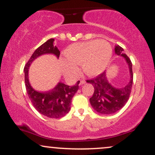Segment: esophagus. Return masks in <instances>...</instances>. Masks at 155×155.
<instances>
[{
    "label": "esophagus",
    "instance_id": "esophagus-1",
    "mask_svg": "<svg viewBox=\"0 0 155 155\" xmlns=\"http://www.w3.org/2000/svg\"><path fill=\"white\" fill-rule=\"evenodd\" d=\"M85 83H86V81H85L84 80H81V81H80L79 85H83V84H84Z\"/></svg>",
    "mask_w": 155,
    "mask_h": 155
}]
</instances>
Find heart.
Segmentation results:
<instances>
[{
	"mask_svg": "<svg viewBox=\"0 0 155 155\" xmlns=\"http://www.w3.org/2000/svg\"><path fill=\"white\" fill-rule=\"evenodd\" d=\"M64 72L74 74L77 71L76 65L81 64L83 72L89 76H96L108 66L112 55L111 45L105 40L90 41L71 45L64 53Z\"/></svg>",
	"mask_w": 155,
	"mask_h": 155,
	"instance_id": "b5f03b06",
	"label": "heart"
}]
</instances>
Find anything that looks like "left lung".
<instances>
[{
  "instance_id": "1",
  "label": "left lung",
  "mask_w": 155,
  "mask_h": 155,
  "mask_svg": "<svg viewBox=\"0 0 155 155\" xmlns=\"http://www.w3.org/2000/svg\"><path fill=\"white\" fill-rule=\"evenodd\" d=\"M115 53L125 59L129 68L130 81L126 86L122 88L114 87L108 81L106 72L100 74L87 82L94 87V93L90 98V102L94 110L101 114H112L120 110L128 101L133 85L132 63L127 54L123 52L124 49L119 45L115 46Z\"/></svg>"
}]
</instances>
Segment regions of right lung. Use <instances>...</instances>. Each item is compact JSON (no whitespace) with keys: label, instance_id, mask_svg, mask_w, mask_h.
<instances>
[{"label":"right lung","instance_id":"right-lung-1","mask_svg":"<svg viewBox=\"0 0 155 155\" xmlns=\"http://www.w3.org/2000/svg\"><path fill=\"white\" fill-rule=\"evenodd\" d=\"M54 38L49 39L35 49L25 66L24 73L27 92L35 109L49 118L58 119L66 115L70 111L72 97L79 90V81L71 87L59 82L51 90L41 92L32 87L28 78L30 65L39 56L52 54L59 58L60 52L58 47L54 46Z\"/></svg>","mask_w":155,"mask_h":155}]
</instances>
